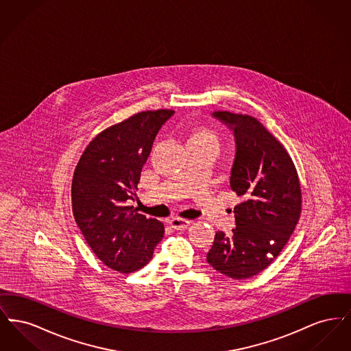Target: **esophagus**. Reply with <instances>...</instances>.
<instances>
[{
  "mask_svg": "<svg viewBox=\"0 0 351 351\" xmlns=\"http://www.w3.org/2000/svg\"><path fill=\"white\" fill-rule=\"evenodd\" d=\"M191 222H192V221L176 217L171 218V219L168 221L169 226H171L172 229H175V230H184V229H186V228L191 225Z\"/></svg>",
  "mask_w": 351,
  "mask_h": 351,
  "instance_id": "34e87169",
  "label": "esophagus"
}]
</instances>
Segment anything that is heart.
<instances>
[{"label": "heart", "mask_w": 351, "mask_h": 351, "mask_svg": "<svg viewBox=\"0 0 351 351\" xmlns=\"http://www.w3.org/2000/svg\"><path fill=\"white\" fill-rule=\"evenodd\" d=\"M188 142H199V143H210L216 145L217 143V136L212 130L206 128H200L193 130L188 136Z\"/></svg>", "instance_id": "heart-1"}]
</instances>
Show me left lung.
Masks as SVG:
<instances>
[{
	"instance_id": "1",
	"label": "left lung",
	"mask_w": 351,
	"mask_h": 351,
	"mask_svg": "<svg viewBox=\"0 0 351 351\" xmlns=\"http://www.w3.org/2000/svg\"><path fill=\"white\" fill-rule=\"evenodd\" d=\"M212 116L233 132L230 189L243 201L234 206L233 234L217 232L206 261L219 274L242 280L267 268L293 233L300 183L283 145L256 118L230 112Z\"/></svg>"
}]
</instances>
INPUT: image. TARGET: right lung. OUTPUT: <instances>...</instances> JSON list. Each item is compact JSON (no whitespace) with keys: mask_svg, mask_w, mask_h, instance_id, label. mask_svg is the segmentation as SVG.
I'll return each instance as SVG.
<instances>
[{"mask_svg":"<svg viewBox=\"0 0 351 351\" xmlns=\"http://www.w3.org/2000/svg\"><path fill=\"white\" fill-rule=\"evenodd\" d=\"M173 113L142 112L104 130L73 173L75 221L101 262L122 274L145 267L165 234L160 221L136 213L128 200H134L156 134Z\"/></svg>","mask_w":351,"mask_h":351,"instance_id":"obj_1","label":"right lung"}]
</instances>
